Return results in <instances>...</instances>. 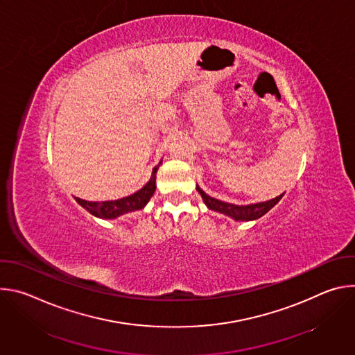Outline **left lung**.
Segmentation results:
<instances>
[{
    "instance_id": "left-lung-1",
    "label": "left lung",
    "mask_w": 355,
    "mask_h": 355,
    "mask_svg": "<svg viewBox=\"0 0 355 355\" xmlns=\"http://www.w3.org/2000/svg\"><path fill=\"white\" fill-rule=\"evenodd\" d=\"M196 189L200 193L202 199H204V202L209 209L220 212L223 215H227V216L233 218L234 220H254V219H259L263 215H266L282 198V195H279V196H277L274 199H270L267 202H260V204L239 207V205L227 204V202H223V200H219V199H215V198L209 196L208 193L202 191L199 187H196Z\"/></svg>"
}]
</instances>
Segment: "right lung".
I'll use <instances>...</instances> for the list:
<instances>
[{"label": "right lung", "instance_id": "right-lung-1", "mask_svg": "<svg viewBox=\"0 0 355 355\" xmlns=\"http://www.w3.org/2000/svg\"><path fill=\"white\" fill-rule=\"evenodd\" d=\"M157 168H159V166H156L153 168V174H151L150 181L141 189H139L137 192H135L129 196H125V198H121L116 200H105V202H89V200H84L80 198H76V200L91 215L103 218V219H114L123 214L141 209L147 204L151 195H153L156 191Z\"/></svg>", "mask_w": 355, "mask_h": 355}]
</instances>
